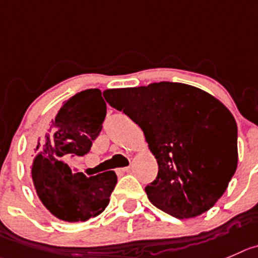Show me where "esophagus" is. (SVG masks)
Wrapping results in <instances>:
<instances>
[{
  "instance_id": "34e87169",
  "label": "esophagus",
  "mask_w": 258,
  "mask_h": 258,
  "mask_svg": "<svg viewBox=\"0 0 258 258\" xmlns=\"http://www.w3.org/2000/svg\"><path fill=\"white\" fill-rule=\"evenodd\" d=\"M129 171H131V167H122V168H117V172H119V173L129 172Z\"/></svg>"
}]
</instances>
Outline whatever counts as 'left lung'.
I'll return each mask as SVG.
<instances>
[{"instance_id":"8db88e82","label":"left lung","mask_w":258,"mask_h":258,"mask_svg":"<svg viewBox=\"0 0 258 258\" xmlns=\"http://www.w3.org/2000/svg\"><path fill=\"white\" fill-rule=\"evenodd\" d=\"M114 109L143 131L158 173L146 192L154 207L175 218L209 210L237 170V124L214 96L194 86L154 82L104 91Z\"/></svg>"}]
</instances>
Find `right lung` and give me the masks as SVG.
Wrapping results in <instances>:
<instances>
[{
    "instance_id": "obj_1",
    "label": "right lung",
    "mask_w": 258,
    "mask_h": 258,
    "mask_svg": "<svg viewBox=\"0 0 258 258\" xmlns=\"http://www.w3.org/2000/svg\"><path fill=\"white\" fill-rule=\"evenodd\" d=\"M106 102L99 88L81 91L63 104L45 137L38 139L31 177L44 207L58 219L86 222L105 210L117 177L114 171L86 177L63 159L82 157L100 136Z\"/></svg>"
}]
</instances>
